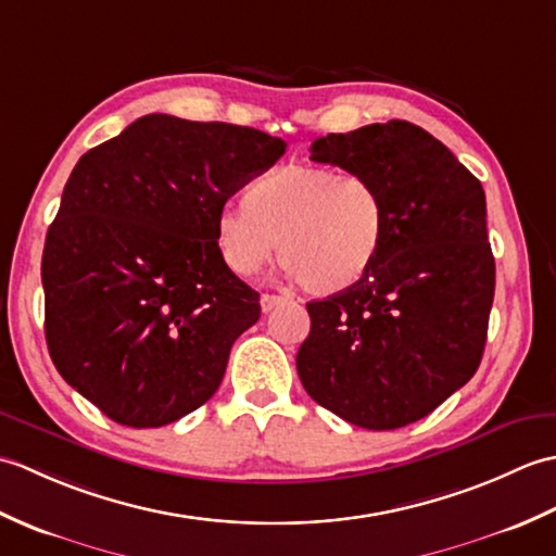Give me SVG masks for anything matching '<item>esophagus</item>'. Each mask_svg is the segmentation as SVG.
Here are the masks:
<instances>
[{
	"mask_svg": "<svg viewBox=\"0 0 556 556\" xmlns=\"http://www.w3.org/2000/svg\"><path fill=\"white\" fill-rule=\"evenodd\" d=\"M287 303H289V299L287 296H277V293H263V296H260V305H263V313L275 311V308H279V305H287Z\"/></svg>",
	"mask_w": 556,
	"mask_h": 556,
	"instance_id": "obj_1",
	"label": "esophagus"
}]
</instances>
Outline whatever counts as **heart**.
Segmentation results:
<instances>
[{"instance_id":"1","label":"heart","mask_w":556,"mask_h":556,"mask_svg":"<svg viewBox=\"0 0 556 556\" xmlns=\"http://www.w3.org/2000/svg\"><path fill=\"white\" fill-rule=\"evenodd\" d=\"M384 229V200L368 179L313 164L260 176L245 203L217 215L219 251L233 271L257 275L279 241V260L313 296L358 287L380 257Z\"/></svg>"}]
</instances>
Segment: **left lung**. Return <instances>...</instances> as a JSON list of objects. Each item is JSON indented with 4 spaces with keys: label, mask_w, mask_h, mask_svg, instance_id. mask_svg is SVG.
Here are the masks:
<instances>
[{
    "label": "left lung",
    "mask_w": 556,
    "mask_h": 556,
    "mask_svg": "<svg viewBox=\"0 0 556 556\" xmlns=\"http://www.w3.org/2000/svg\"><path fill=\"white\" fill-rule=\"evenodd\" d=\"M311 160L368 179L387 229L358 287L308 303L299 377L346 422L404 428L464 387L485 351L494 299L485 191L452 150L399 119L317 138Z\"/></svg>",
    "instance_id": "obj_1"
}]
</instances>
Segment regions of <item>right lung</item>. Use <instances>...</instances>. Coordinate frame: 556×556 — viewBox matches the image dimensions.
Wrapping results in <instances>:
<instances>
[{
	"mask_svg": "<svg viewBox=\"0 0 556 556\" xmlns=\"http://www.w3.org/2000/svg\"><path fill=\"white\" fill-rule=\"evenodd\" d=\"M287 143L257 128L140 116L71 172L42 251L59 375L126 428H162L217 392L260 293L227 267L222 205Z\"/></svg>",
	"mask_w": 556,
	"mask_h": 556,
	"instance_id": "1",
	"label": "right lung"
}]
</instances>
